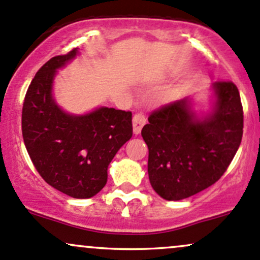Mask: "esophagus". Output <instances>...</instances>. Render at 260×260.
Here are the masks:
<instances>
[{"instance_id":"obj_1","label":"esophagus","mask_w":260,"mask_h":260,"mask_svg":"<svg viewBox=\"0 0 260 260\" xmlns=\"http://www.w3.org/2000/svg\"><path fill=\"white\" fill-rule=\"evenodd\" d=\"M146 124V116L142 112H138L133 118V127H134V134L141 133L142 126Z\"/></svg>"}]
</instances>
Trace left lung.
I'll list each match as a JSON object with an SVG mask.
<instances>
[{
    "instance_id": "8db88e82",
    "label": "left lung",
    "mask_w": 260,
    "mask_h": 260,
    "mask_svg": "<svg viewBox=\"0 0 260 260\" xmlns=\"http://www.w3.org/2000/svg\"><path fill=\"white\" fill-rule=\"evenodd\" d=\"M214 109L200 119L188 98L153 110L141 135L148 147L150 183L166 200H182L217 182L243 135V107L231 81L212 84Z\"/></svg>"
}]
</instances>
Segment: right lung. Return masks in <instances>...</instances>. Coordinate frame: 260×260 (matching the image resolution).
I'll return each mask as SVG.
<instances>
[{
	"mask_svg": "<svg viewBox=\"0 0 260 260\" xmlns=\"http://www.w3.org/2000/svg\"><path fill=\"white\" fill-rule=\"evenodd\" d=\"M77 52L51 57L34 76L23 103L22 134L34 167L49 185L71 198L88 199L107 184L108 166L133 136V114L102 107L86 115H70L56 106L54 76Z\"/></svg>",
	"mask_w": 260,
	"mask_h": 260,
	"instance_id": "add662e5",
	"label": "right lung"
}]
</instances>
